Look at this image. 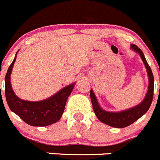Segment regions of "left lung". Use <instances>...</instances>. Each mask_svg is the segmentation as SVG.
Here are the masks:
<instances>
[{
	"label": "left lung",
	"instance_id": "1",
	"mask_svg": "<svg viewBox=\"0 0 160 160\" xmlns=\"http://www.w3.org/2000/svg\"><path fill=\"white\" fill-rule=\"evenodd\" d=\"M132 50L139 53L145 68H146L147 73L148 76V87L147 91L146 96L142 102L136 107L128 109V110H123L120 112H108L102 110L99 107L98 101L96 99V96L92 90L90 91V97H91L92 104L93 110L96 113L98 119L103 124H107L113 128H122L128 127L133 124L134 121L143 116L148 110L153 99V91H154V77L149 65L147 63L146 59L142 53V50L134 44H132Z\"/></svg>",
	"mask_w": 160,
	"mask_h": 160
}]
</instances>
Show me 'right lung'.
I'll list each match as a JSON object with an SVG mask.
<instances>
[{"label":"right lung","instance_id":"1","mask_svg":"<svg viewBox=\"0 0 160 160\" xmlns=\"http://www.w3.org/2000/svg\"><path fill=\"white\" fill-rule=\"evenodd\" d=\"M15 60L16 55L9 66L5 76V97L10 110L31 126L44 127L58 122L64 113L66 102L75 83L67 85L44 100L38 102L23 100L15 94L11 85V73Z\"/></svg>","mask_w":160,"mask_h":160}]
</instances>
